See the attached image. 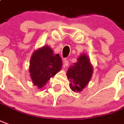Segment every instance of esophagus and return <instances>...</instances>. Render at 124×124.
<instances>
[{"label": "esophagus", "mask_w": 124, "mask_h": 124, "mask_svg": "<svg viewBox=\"0 0 124 124\" xmlns=\"http://www.w3.org/2000/svg\"><path fill=\"white\" fill-rule=\"evenodd\" d=\"M69 65V61L67 59H64L63 60V67H66L67 66Z\"/></svg>", "instance_id": "esophagus-1"}]
</instances>
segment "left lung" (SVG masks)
I'll use <instances>...</instances> for the list:
<instances>
[{
	"label": "left lung",
	"mask_w": 124,
	"mask_h": 124,
	"mask_svg": "<svg viewBox=\"0 0 124 124\" xmlns=\"http://www.w3.org/2000/svg\"><path fill=\"white\" fill-rule=\"evenodd\" d=\"M93 73V67L90 59L85 54L82 55L78 62L74 63L67 71V78L70 79V89L74 92H80L87 85Z\"/></svg>",
	"instance_id": "left-lung-1"
}]
</instances>
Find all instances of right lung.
Returning a JSON list of instances; mask_svg holds the SVG:
<instances>
[{"instance_id": "1", "label": "right lung", "mask_w": 124, "mask_h": 124, "mask_svg": "<svg viewBox=\"0 0 124 124\" xmlns=\"http://www.w3.org/2000/svg\"><path fill=\"white\" fill-rule=\"evenodd\" d=\"M62 60L59 54H54L51 48L45 46L34 52L30 61L31 77L39 88L43 87L51 77L61 70Z\"/></svg>"}]
</instances>
